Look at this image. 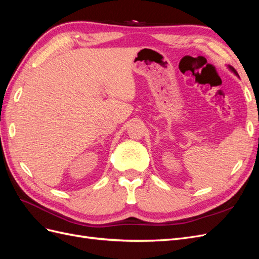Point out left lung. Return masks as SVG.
<instances>
[{"mask_svg": "<svg viewBox=\"0 0 259 259\" xmlns=\"http://www.w3.org/2000/svg\"><path fill=\"white\" fill-rule=\"evenodd\" d=\"M229 68L231 69V71H233V72H234V74H237V75H238V72L236 71V69H234L233 67H229Z\"/></svg>", "mask_w": 259, "mask_h": 259, "instance_id": "left-lung-1", "label": "left lung"}]
</instances>
